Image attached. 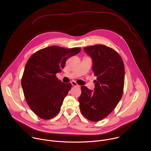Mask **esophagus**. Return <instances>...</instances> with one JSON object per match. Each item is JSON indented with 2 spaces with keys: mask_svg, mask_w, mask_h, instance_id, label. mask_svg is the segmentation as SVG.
Listing matches in <instances>:
<instances>
[{
  "mask_svg": "<svg viewBox=\"0 0 151 151\" xmlns=\"http://www.w3.org/2000/svg\"><path fill=\"white\" fill-rule=\"evenodd\" d=\"M71 83H72V86H77V87H79V85H78V83H77L75 81H72V82H71Z\"/></svg>",
  "mask_w": 151,
  "mask_h": 151,
  "instance_id": "34e87169",
  "label": "esophagus"
}]
</instances>
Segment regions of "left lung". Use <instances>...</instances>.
I'll use <instances>...</instances> for the list:
<instances>
[{"label":"left lung","mask_w":151,"mask_h":151,"mask_svg":"<svg viewBox=\"0 0 151 151\" xmlns=\"http://www.w3.org/2000/svg\"><path fill=\"white\" fill-rule=\"evenodd\" d=\"M83 50L92 58V70L97 79L94 91L81 87L79 107L86 118L96 122L110 114L122 98L124 64L118 52L105 45L90 46Z\"/></svg>","instance_id":"8db88e82"}]
</instances>
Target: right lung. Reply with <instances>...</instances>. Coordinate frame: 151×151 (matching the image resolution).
Wrapping results in <instances>:
<instances>
[{
	"mask_svg": "<svg viewBox=\"0 0 151 151\" xmlns=\"http://www.w3.org/2000/svg\"><path fill=\"white\" fill-rule=\"evenodd\" d=\"M80 51V48L51 46L36 52L27 61L21 86L27 103L39 118L50 119L60 112L72 84L58 80L56 73L61 71L69 58Z\"/></svg>",
	"mask_w": 151,
	"mask_h": 151,
	"instance_id": "right-lung-1",
	"label": "right lung"
}]
</instances>
